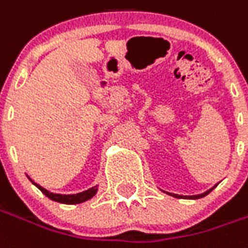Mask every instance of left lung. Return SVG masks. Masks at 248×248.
<instances>
[{
    "label": "left lung",
    "instance_id": "1",
    "mask_svg": "<svg viewBox=\"0 0 248 248\" xmlns=\"http://www.w3.org/2000/svg\"><path fill=\"white\" fill-rule=\"evenodd\" d=\"M215 186H216V185H215ZM215 186H214V188H215ZM214 188H211V189L207 190V192H204V193H202V195H196V196H181V195H170V193H169V195H170V196H173V197H177V199H202V197L207 196V195H208L209 192L214 189Z\"/></svg>",
    "mask_w": 248,
    "mask_h": 248
}]
</instances>
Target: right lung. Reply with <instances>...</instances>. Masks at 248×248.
Wrapping results in <instances>:
<instances>
[{"mask_svg":"<svg viewBox=\"0 0 248 248\" xmlns=\"http://www.w3.org/2000/svg\"><path fill=\"white\" fill-rule=\"evenodd\" d=\"M33 184L36 185L46 197H49L53 202H63V204H79V202H87V200H90L91 197L94 196L95 193H96V190H98L96 186H93V188L84 190V192H80V193H76V195H59V193L48 192V190L44 189L43 186H40V185H37L36 183H33Z\"/></svg>","mask_w":248,"mask_h":248,"instance_id":"right-lung-1","label":"right lung"}]
</instances>
